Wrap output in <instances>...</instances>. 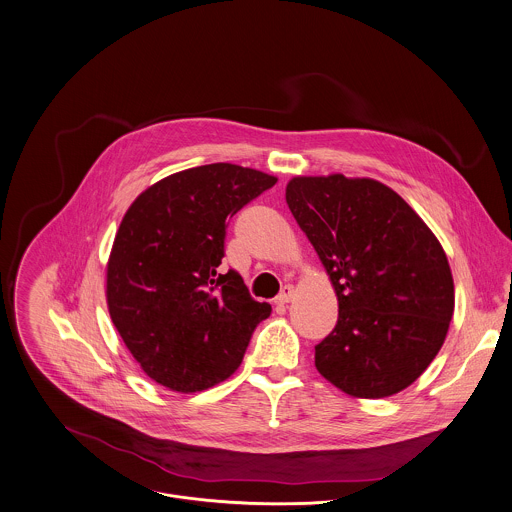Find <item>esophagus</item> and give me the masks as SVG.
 Returning <instances> with one entry per match:
<instances>
[{
  "mask_svg": "<svg viewBox=\"0 0 512 512\" xmlns=\"http://www.w3.org/2000/svg\"><path fill=\"white\" fill-rule=\"evenodd\" d=\"M292 296H294V288L292 286H284L283 290L279 292V296L275 298V304L277 306H284V304H288L292 300Z\"/></svg>",
  "mask_w": 512,
  "mask_h": 512,
  "instance_id": "34e87169",
  "label": "esophagus"
}]
</instances>
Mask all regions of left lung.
Listing matches in <instances>:
<instances>
[{"label":"left lung","mask_w":512,"mask_h":512,"mask_svg":"<svg viewBox=\"0 0 512 512\" xmlns=\"http://www.w3.org/2000/svg\"><path fill=\"white\" fill-rule=\"evenodd\" d=\"M286 204L338 296L316 345L324 379L355 398L397 395L438 355L454 316L448 257L424 220L373 178L294 176Z\"/></svg>","instance_id":"left-lung-1"}]
</instances>
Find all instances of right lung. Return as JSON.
Here are the masks:
<instances>
[{"label": "right lung", "mask_w": 512, "mask_h": 512, "mask_svg": "<svg viewBox=\"0 0 512 512\" xmlns=\"http://www.w3.org/2000/svg\"><path fill=\"white\" fill-rule=\"evenodd\" d=\"M265 172L214 163L174 172L125 212L108 261L115 330L141 369L176 393L210 389L243 361L271 304L222 273L229 218L275 186Z\"/></svg>", "instance_id": "add662e5"}]
</instances>
